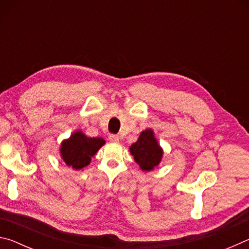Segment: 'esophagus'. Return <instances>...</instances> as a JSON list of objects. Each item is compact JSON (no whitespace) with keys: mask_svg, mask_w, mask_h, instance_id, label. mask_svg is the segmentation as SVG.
<instances>
[{"mask_svg":"<svg viewBox=\"0 0 249 249\" xmlns=\"http://www.w3.org/2000/svg\"><path fill=\"white\" fill-rule=\"evenodd\" d=\"M108 141L112 142H117L120 141V137L115 134H109L108 135Z\"/></svg>","mask_w":249,"mask_h":249,"instance_id":"34e87169","label":"esophagus"}]
</instances>
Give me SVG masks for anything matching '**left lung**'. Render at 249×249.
I'll return each mask as SVG.
<instances>
[{"label": "left lung", "mask_w": 249, "mask_h": 249, "mask_svg": "<svg viewBox=\"0 0 249 249\" xmlns=\"http://www.w3.org/2000/svg\"><path fill=\"white\" fill-rule=\"evenodd\" d=\"M130 153L134 156L142 170L150 171L159 165L162 157V149L158 145L151 129H146L138 137V141L130 146Z\"/></svg>", "instance_id": "1"}]
</instances>
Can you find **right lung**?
<instances>
[{
    "mask_svg": "<svg viewBox=\"0 0 249 249\" xmlns=\"http://www.w3.org/2000/svg\"><path fill=\"white\" fill-rule=\"evenodd\" d=\"M104 144L103 138L88 137L81 130H78L68 140L62 142L61 157L67 166L72 167L74 170L82 169L89 165L91 158Z\"/></svg>",
    "mask_w": 249,
    "mask_h": 249,
    "instance_id": "1",
    "label": "right lung"
}]
</instances>
